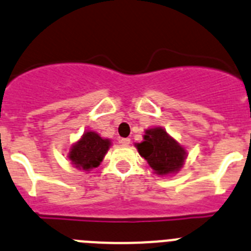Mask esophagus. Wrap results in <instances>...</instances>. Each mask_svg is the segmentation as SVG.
I'll return each mask as SVG.
<instances>
[{"mask_svg":"<svg viewBox=\"0 0 251 251\" xmlns=\"http://www.w3.org/2000/svg\"><path fill=\"white\" fill-rule=\"evenodd\" d=\"M119 142H121L122 146H128L130 143V139L129 138H121L119 139Z\"/></svg>","mask_w":251,"mask_h":251,"instance_id":"1","label":"esophagus"}]
</instances>
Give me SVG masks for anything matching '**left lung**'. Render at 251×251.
Instances as JSON below:
<instances>
[{
  "instance_id": "1",
  "label": "left lung",
  "mask_w": 251,
  "mask_h": 251,
  "mask_svg": "<svg viewBox=\"0 0 251 251\" xmlns=\"http://www.w3.org/2000/svg\"><path fill=\"white\" fill-rule=\"evenodd\" d=\"M137 150L161 176L177 172L186 158V151L161 127L146 130L145 141L137 145Z\"/></svg>"
}]
</instances>
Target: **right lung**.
Masks as SVG:
<instances>
[{"instance_id": "1", "label": "right lung", "mask_w": 251, "mask_h": 251, "mask_svg": "<svg viewBox=\"0 0 251 251\" xmlns=\"http://www.w3.org/2000/svg\"><path fill=\"white\" fill-rule=\"evenodd\" d=\"M109 146V139H103L98 133L89 130L84 133L80 141L73 146L68 157L76 168L89 171L100 165Z\"/></svg>"}]
</instances>
